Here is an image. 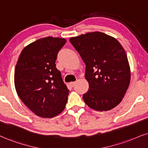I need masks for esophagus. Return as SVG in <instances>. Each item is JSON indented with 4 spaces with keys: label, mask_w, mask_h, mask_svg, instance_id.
<instances>
[{
    "label": "esophagus",
    "mask_w": 148,
    "mask_h": 148,
    "mask_svg": "<svg viewBox=\"0 0 148 148\" xmlns=\"http://www.w3.org/2000/svg\"><path fill=\"white\" fill-rule=\"evenodd\" d=\"M75 84V82H72L70 83V85L71 86H73Z\"/></svg>",
    "instance_id": "1"
}]
</instances>
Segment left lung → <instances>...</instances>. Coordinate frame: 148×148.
Returning a JSON list of instances; mask_svg holds the SVG:
<instances>
[{
  "mask_svg": "<svg viewBox=\"0 0 148 148\" xmlns=\"http://www.w3.org/2000/svg\"><path fill=\"white\" fill-rule=\"evenodd\" d=\"M71 43L86 64L88 90L84 101L95 110L116 106L128 88L130 69L125 50L115 38L96 32L71 38Z\"/></svg>",
  "mask_w": 148,
  "mask_h": 148,
  "instance_id": "left-lung-1",
  "label": "left lung"
}]
</instances>
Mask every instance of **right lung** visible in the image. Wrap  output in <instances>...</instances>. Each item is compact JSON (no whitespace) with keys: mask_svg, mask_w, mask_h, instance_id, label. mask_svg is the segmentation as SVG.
Here are the masks:
<instances>
[{"mask_svg":"<svg viewBox=\"0 0 148 148\" xmlns=\"http://www.w3.org/2000/svg\"><path fill=\"white\" fill-rule=\"evenodd\" d=\"M66 42L53 37L38 40L24 48L16 64V92L23 103L41 117L58 115L66 104L69 90L56 64Z\"/></svg>","mask_w":148,"mask_h":148,"instance_id":"obj_1","label":"right lung"}]
</instances>
